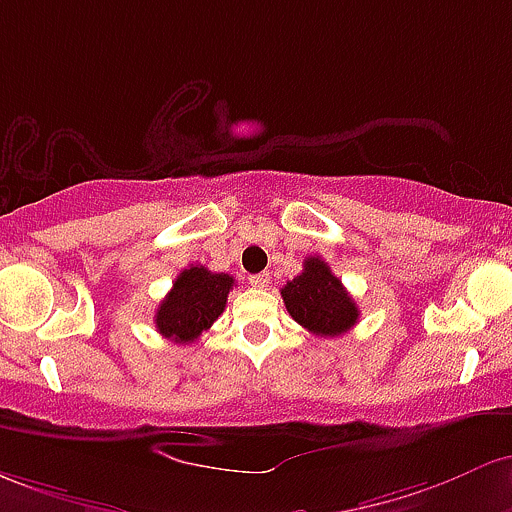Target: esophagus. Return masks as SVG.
<instances>
[{"label":"esophagus","instance_id":"1","mask_svg":"<svg viewBox=\"0 0 512 512\" xmlns=\"http://www.w3.org/2000/svg\"><path fill=\"white\" fill-rule=\"evenodd\" d=\"M249 283L254 285V287H261V290H263V287L271 285V275H268V273H256V275H251Z\"/></svg>","mask_w":512,"mask_h":512}]
</instances>
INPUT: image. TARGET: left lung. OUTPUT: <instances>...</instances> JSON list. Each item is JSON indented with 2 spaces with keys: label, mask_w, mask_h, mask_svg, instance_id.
<instances>
[{
  "label": "left lung",
  "mask_w": 512,
  "mask_h": 512,
  "mask_svg": "<svg viewBox=\"0 0 512 512\" xmlns=\"http://www.w3.org/2000/svg\"><path fill=\"white\" fill-rule=\"evenodd\" d=\"M280 295L290 317L317 336H341L358 324L360 312L353 297L319 256H309L304 271Z\"/></svg>",
  "instance_id": "left-lung-1"
}]
</instances>
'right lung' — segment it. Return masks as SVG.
<instances>
[{
  "mask_svg": "<svg viewBox=\"0 0 512 512\" xmlns=\"http://www.w3.org/2000/svg\"><path fill=\"white\" fill-rule=\"evenodd\" d=\"M232 285V275L212 273L205 266H188L154 314L157 331L174 343H193L225 312Z\"/></svg>",
  "mask_w": 512,
  "mask_h": 512,
  "instance_id": "right-lung-1",
  "label": "right lung"
}]
</instances>
